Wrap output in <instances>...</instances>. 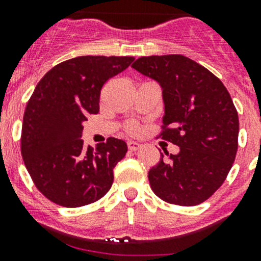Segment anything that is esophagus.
I'll return each instance as SVG.
<instances>
[{"instance_id": "1", "label": "esophagus", "mask_w": 261, "mask_h": 261, "mask_svg": "<svg viewBox=\"0 0 261 261\" xmlns=\"http://www.w3.org/2000/svg\"><path fill=\"white\" fill-rule=\"evenodd\" d=\"M126 145H128L129 150H132V151L138 150V149L141 147V144H140V142H136V141H128L126 142Z\"/></svg>"}]
</instances>
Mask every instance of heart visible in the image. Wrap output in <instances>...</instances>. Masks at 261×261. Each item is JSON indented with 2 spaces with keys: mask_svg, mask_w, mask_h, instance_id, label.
I'll return each instance as SVG.
<instances>
[{
  "mask_svg": "<svg viewBox=\"0 0 261 261\" xmlns=\"http://www.w3.org/2000/svg\"><path fill=\"white\" fill-rule=\"evenodd\" d=\"M128 132H130V133H136L137 132V125H136V124H129L128 125Z\"/></svg>",
  "mask_w": 261,
  "mask_h": 261,
  "instance_id": "heart-1",
  "label": "heart"
}]
</instances>
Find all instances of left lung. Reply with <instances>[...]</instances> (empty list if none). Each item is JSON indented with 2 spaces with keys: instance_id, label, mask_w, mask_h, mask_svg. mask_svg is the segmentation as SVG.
<instances>
[{
  "instance_id": "left-lung-1",
  "label": "left lung",
  "mask_w": 261,
  "mask_h": 261,
  "mask_svg": "<svg viewBox=\"0 0 261 261\" xmlns=\"http://www.w3.org/2000/svg\"><path fill=\"white\" fill-rule=\"evenodd\" d=\"M132 68L162 89L161 136L180 149L175 155L161 153L147 175L151 190L170 204H201L222 186L238 150V112L229 91L212 71L181 55L140 57Z\"/></svg>"
}]
</instances>
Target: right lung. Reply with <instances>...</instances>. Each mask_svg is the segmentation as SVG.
<instances>
[{
    "instance_id": "right-lung-1",
    "label": "right lung",
    "mask_w": 261,
    "mask_h": 261,
    "mask_svg": "<svg viewBox=\"0 0 261 261\" xmlns=\"http://www.w3.org/2000/svg\"><path fill=\"white\" fill-rule=\"evenodd\" d=\"M135 57L80 56L50 69L36 85L23 116L20 151L36 188L55 204L78 208L102 199L128 151L110 137L85 146L82 123L99 112L103 85Z\"/></svg>"
}]
</instances>
